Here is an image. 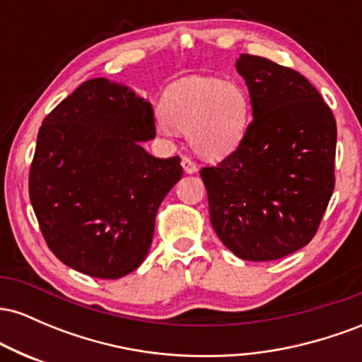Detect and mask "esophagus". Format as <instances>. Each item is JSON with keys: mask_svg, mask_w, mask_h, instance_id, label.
<instances>
[{"mask_svg": "<svg viewBox=\"0 0 362 362\" xmlns=\"http://www.w3.org/2000/svg\"><path fill=\"white\" fill-rule=\"evenodd\" d=\"M182 167H184V172L189 173V175H192V173L197 172V165H195L189 156L182 158Z\"/></svg>", "mask_w": 362, "mask_h": 362, "instance_id": "34e87169", "label": "esophagus"}]
</instances>
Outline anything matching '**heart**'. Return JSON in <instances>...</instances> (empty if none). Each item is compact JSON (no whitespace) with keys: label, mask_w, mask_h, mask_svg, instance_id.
Listing matches in <instances>:
<instances>
[{"label":"heart","mask_w":362,"mask_h":362,"mask_svg":"<svg viewBox=\"0 0 362 362\" xmlns=\"http://www.w3.org/2000/svg\"><path fill=\"white\" fill-rule=\"evenodd\" d=\"M160 114L168 126L187 132L195 153L218 160L243 139L250 100L238 83L187 76L168 86L161 98Z\"/></svg>","instance_id":"heart-1"}]
</instances>
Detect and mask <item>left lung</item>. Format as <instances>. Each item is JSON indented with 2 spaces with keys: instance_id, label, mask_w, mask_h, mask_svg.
I'll return each instance as SVG.
<instances>
[{
  "instance_id": "8db88e82",
  "label": "left lung",
  "mask_w": 362,
  "mask_h": 362,
  "mask_svg": "<svg viewBox=\"0 0 362 362\" xmlns=\"http://www.w3.org/2000/svg\"><path fill=\"white\" fill-rule=\"evenodd\" d=\"M253 120L238 148L201 170L216 235L236 257L282 259L310 243L335 187L337 126L303 74L242 54Z\"/></svg>"
}]
</instances>
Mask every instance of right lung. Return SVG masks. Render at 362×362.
<instances>
[{
    "label": "right lung",
    "instance_id": "obj_1",
    "mask_svg": "<svg viewBox=\"0 0 362 362\" xmlns=\"http://www.w3.org/2000/svg\"><path fill=\"white\" fill-rule=\"evenodd\" d=\"M151 103L107 78L81 83L44 119L28 194L62 264L119 279L146 259L158 207L182 178L180 158H155Z\"/></svg>",
    "mask_w": 362,
    "mask_h": 362
}]
</instances>
